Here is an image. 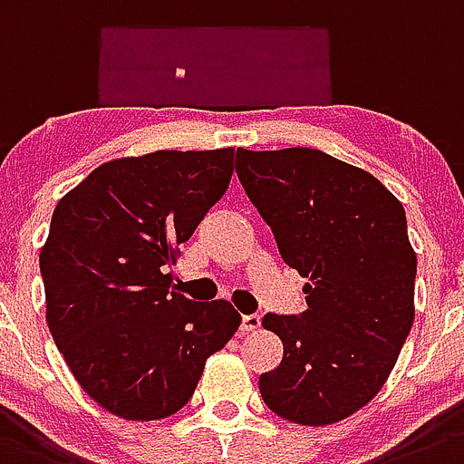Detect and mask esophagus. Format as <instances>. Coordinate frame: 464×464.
I'll return each instance as SVG.
<instances>
[{
    "label": "esophagus",
    "mask_w": 464,
    "mask_h": 464,
    "mask_svg": "<svg viewBox=\"0 0 464 464\" xmlns=\"http://www.w3.org/2000/svg\"><path fill=\"white\" fill-rule=\"evenodd\" d=\"M258 325H261V316L258 314H242L240 316V331H256Z\"/></svg>",
    "instance_id": "1"
}]
</instances>
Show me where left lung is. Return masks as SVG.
I'll return each instance as SVG.
<instances>
[{
	"label": "left lung",
	"mask_w": 464,
	"mask_h": 464,
	"mask_svg": "<svg viewBox=\"0 0 464 464\" xmlns=\"http://www.w3.org/2000/svg\"><path fill=\"white\" fill-rule=\"evenodd\" d=\"M236 173L298 270L307 310L266 314L284 356L258 377L263 402L331 425L386 383L414 324L416 254L402 203L367 170L312 148L237 150Z\"/></svg>",
	"instance_id": "obj_1"
}]
</instances>
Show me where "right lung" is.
Returning <instances> with one entry per match:
<instances>
[{"label": "right lung", "mask_w": 464, "mask_h": 464, "mask_svg": "<svg viewBox=\"0 0 464 464\" xmlns=\"http://www.w3.org/2000/svg\"><path fill=\"white\" fill-rule=\"evenodd\" d=\"M231 175L233 148L160 150L99 166L53 212L45 321L82 391L120 419L180 411L240 325L231 303L185 298L169 273Z\"/></svg>", "instance_id": "right-lung-1"}]
</instances>
